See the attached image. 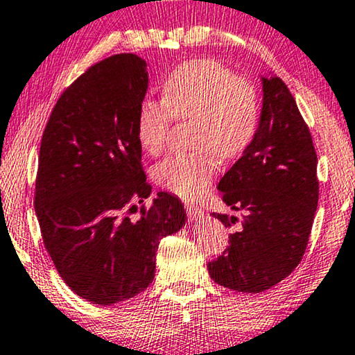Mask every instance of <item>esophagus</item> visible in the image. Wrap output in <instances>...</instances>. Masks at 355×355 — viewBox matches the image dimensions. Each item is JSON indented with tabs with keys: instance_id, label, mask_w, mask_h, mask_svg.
<instances>
[{
	"instance_id": "34e87169",
	"label": "esophagus",
	"mask_w": 355,
	"mask_h": 355,
	"mask_svg": "<svg viewBox=\"0 0 355 355\" xmlns=\"http://www.w3.org/2000/svg\"><path fill=\"white\" fill-rule=\"evenodd\" d=\"M187 209V216L189 217V220H201V218L204 217V211L201 207H198V206H191V204H189V206H187L184 207Z\"/></svg>"
}]
</instances>
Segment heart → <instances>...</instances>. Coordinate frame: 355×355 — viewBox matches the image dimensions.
I'll list each match as a JSON object with an SVG mask.
<instances>
[{"label": "heart", "mask_w": 355, "mask_h": 355, "mask_svg": "<svg viewBox=\"0 0 355 355\" xmlns=\"http://www.w3.org/2000/svg\"><path fill=\"white\" fill-rule=\"evenodd\" d=\"M261 104L256 87L238 78L222 64L194 59L180 64L162 83V101L143 99L137 116V137L149 154L166 148L173 119L194 121L193 143L199 151L173 154L156 168L159 183L183 199L207 191L217 173L216 154L241 156L256 137Z\"/></svg>", "instance_id": "obj_1"}]
</instances>
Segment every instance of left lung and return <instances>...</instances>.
Returning a JSON list of instances; mask_svg holds the SVG:
<instances>
[{"instance_id": "1", "label": "left lung", "mask_w": 355, "mask_h": 355, "mask_svg": "<svg viewBox=\"0 0 355 355\" xmlns=\"http://www.w3.org/2000/svg\"><path fill=\"white\" fill-rule=\"evenodd\" d=\"M262 111L256 137L218 182L239 220L212 214L225 227L239 222L230 246L209 262L223 288L262 293L286 278L306 252L318 204L317 154L311 132L284 82L261 77Z\"/></svg>"}]
</instances>
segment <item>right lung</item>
Segmentation results:
<instances>
[{"instance_id": "right-lung-1", "label": "right lung", "mask_w": 355, "mask_h": 355, "mask_svg": "<svg viewBox=\"0 0 355 355\" xmlns=\"http://www.w3.org/2000/svg\"><path fill=\"white\" fill-rule=\"evenodd\" d=\"M146 61L116 54L94 64L58 99L40 146L35 212L44 248L80 297L111 306L153 283L164 236L184 227L182 201L151 194L137 137Z\"/></svg>"}]
</instances>
